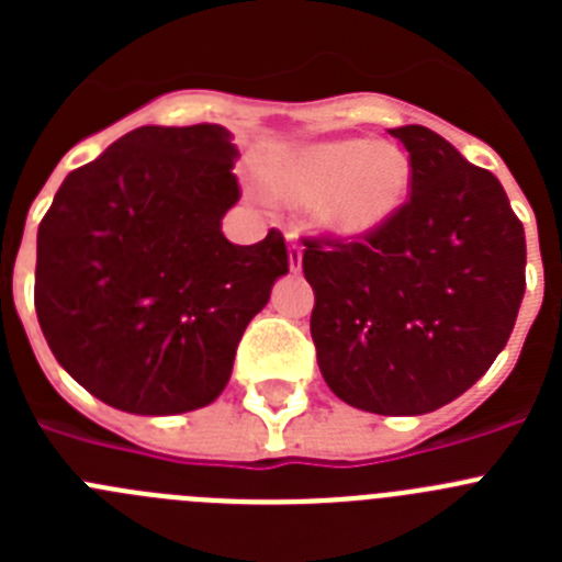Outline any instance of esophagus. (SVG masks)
Listing matches in <instances>:
<instances>
[{"instance_id":"34e87169","label":"esophagus","mask_w":562,"mask_h":562,"mask_svg":"<svg viewBox=\"0 0 562 562\" xmlns=\"http://www.w3.org/2000/svg\"><path fill=\"white\" fill-rule=\"evenodd\" d=\"M286 241H290V270L297 272L301 270V265H304V245L297 241L295 233H290V236H286Z\"/></svg>"}]
</instances>
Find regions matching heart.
I'll list each match as a JSON object with an SVG mask.
<instances>
[{
  "label": "heart",
  "instance_id": "b5f03b06",
  "mask_svg": "<svg viewBox=\"0 0 562 562\" xmlns=\"http://www.w3.org/2000/svg\"><path fill=\"white\" fill-rule=\"evenodd\" d=\"M272 188L290 202H312L329 231L360 236L394 216L411 191V160L391 143H321L272 168Z\"/></svg>",
  "mask_w": 562,
  "mask_h": 562
}]
</instances>
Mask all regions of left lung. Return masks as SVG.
<instances>
[{"mask_svg": "<svg viewBox=\"0 0 562 562\" xmlns=\"http://www.w3.org/2000/svg\"><path fill=\"white\" fill-rule=\"evenodd\" d=\"M411 196L357 238H304L326 385L382 416L430 414L484 376L526 290L524 225L495 173L425 126L391 128Z\"/></svg>", "mask_w": 562, "mask_h": 562, "instance_id": "left-lung-1", "label": "left lung"}]
</instances>
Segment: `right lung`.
I'll use <instances>...</instances> for the list:
<instances>
[{
	"mask_svg": "<svg viewBox=\"0 0 562 562\" xmlns=\"http://www.w3.org/2000/svg\"><path fill=\"white\" fill-rule=\"evenodd\" d=\"M216 123L140 126L76 168L36 241V315L89 394L126 414L196 411L231 380L238 340L290 272L272 227L238 247L222 216L241 196Z\"/></svg>",
	"mask_w": 562,
	"mask_h": 562,
	"instance_id": "right-lung-1",
	"label": "right lung"
}]
</instances>
